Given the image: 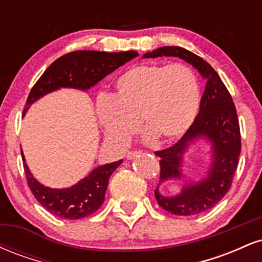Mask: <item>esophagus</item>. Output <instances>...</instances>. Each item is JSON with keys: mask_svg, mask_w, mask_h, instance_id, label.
<instances>
[{"mask_svg": "<svg viewBox=\"0 0 262 262\" xmlns=\"http://www.w3.org/2000/svg\"><path fill=\"white\" fill-rule=\"evenodd\" d=\"M139 154H141V151H139V150H133V151L127 152V159L132 160V159H134L135 156H138Z\"/></svg>", "mask_w": 262, "mask_h": 262, "instance_id": "obj_1", "label": "esophagus"}]
</instances>
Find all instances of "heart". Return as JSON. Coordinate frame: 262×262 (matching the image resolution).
I'll list each match as a JSON object with an SVG mask.
<instances>
[{
  "instance_id": "obj_1",
  "label": "heart",
  "mask_w": 262,
  "mask_h": 262,
  "mask_svg": "<svg viewBox=\"0 0 262 262\" xmlns=\"http://www.w3.org/2000/svg\"><path fill=\"white\" fill-rule=\"evenodd\" d=\"M196 74L185 64H141L128 69L114 82L111 98L96 103V114L111 143L123 146L139 128L159 141L182 137L200 108Z\"/></svg>"
}]
</instances>
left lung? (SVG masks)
I'll return each instance as SVG.
<instances>
[{"label":"left lung","mask_w":262,"mask_h":262,"mask_svg":"<svg viewBox=\"0 0 262 262\" xmlns=\"http://www.w3.org/2000/svg\"><path fill=\"white\" fill-rule=\"evenodd\" d=\"M159 56L183 59L194 66L207 81L201 98L200 112L191 128L173 145L155 151V155L160 158V183L182 176L180 166L189 143L200 137L208 138L213 143L214 155L208 177L200 183L185 186L176 197L161 196L158 189L159 185L155 189L156 201L164 210L175 215H194L214 207L231 187L242 151L239 119L229 91L217 71L206 60L180 47L159 48L154 52L146 53L144 58Z\"/></svg>","instance_id":"8db88e82"}]
</instances>
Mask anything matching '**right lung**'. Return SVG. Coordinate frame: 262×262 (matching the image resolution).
<instances>
[{
	"label": "right lung",
	"mask_w": 262,
	"mask_h": 262,
	"mask_svg": "<svg viewBox=\"0 0 262 262\" xmlns=\"http://www.w3.org/2000/svg\"><path fill=\"white\" fill-rule=\"evenodd\" d=\"M135 56H138V53L133 50L121 53L76 50L60 56L32 87L23 113L27 112L33 102L59 87L89 90ZM22 159L27 183L33 196L48 212L64 219L85 218L98 210L104 202L110 177L123 161L119 160L97 167L73 187L54 189L39 183L27 166L23 154Z\"/></svg>",
	"instance_id": "1"
}]
</instances>
